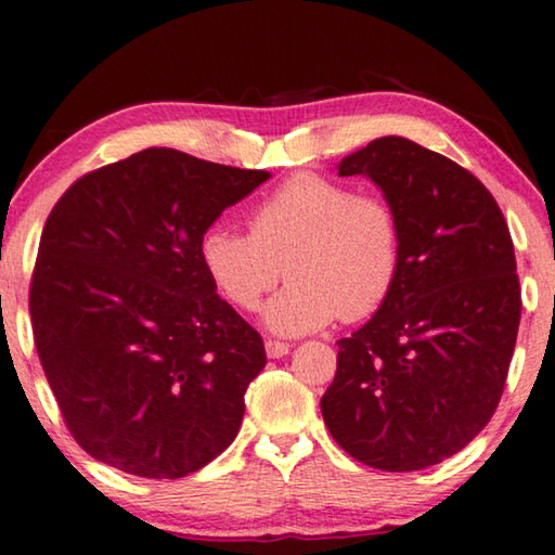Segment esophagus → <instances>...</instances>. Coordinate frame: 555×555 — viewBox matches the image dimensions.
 Returning <instances> with one entry per match:
<instances>
[{
	"instance_id": "1",
	"label": "esophagus",
	"mask_w": 555,
	"mask_h": 555,
	"mask_svg": "<svg viewBox=\"0 0 555 555\" xmlns=\"http://www.w3.org/2000/svg\"><path fill=\"white\" fill-rule=\"evenodd\" d=\"M266 351H268L270 359H283V357H287V353H289V344L268 339L266 341Z\"/></svg>"
}]
</instances>
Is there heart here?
Wrapping results in <instances>:
<instances>
[{
    "label": "heart",
    "instance_id": "1",
    "mask_svg": "<svg viewBox=\"0 0 555 555\" xmlns=\"http://www.w3.org/2000/svg\"><path fill=\"white\" fill-rule=\"evenodd\" d=\"M401 221L378 196L322 175L289 177L250 214V233L208 225L198 241L206 278L241 312L260 307L283 266L289 278L266 307V326L299 337L380 310L401 275Z\"/></svg>",
    "mask_w": 555,
    "mask_h": 555
}]
</instances>
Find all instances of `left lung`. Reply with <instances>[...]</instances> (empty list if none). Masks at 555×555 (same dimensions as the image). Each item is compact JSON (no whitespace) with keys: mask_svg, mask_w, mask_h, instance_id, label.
<instances>
[{"mask_svg":"<svg viewBox=\"0 0 555 555\" xmlns=\"http://www.w3.org/2000/svg\"><path fill=\"white\" fill-rule=\"evenodd\" d=\"M369 177L401 221V275L371 320L339 339L322 396L332 438L363 465L425 469L494 415L521 320L508 225L457 162L380 138L339 162Z\"/></svg>","mask_w":555,"mask_h":555,"instance_id":"left-lung-1","label":"left lung"}]
</instances>
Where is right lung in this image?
Returning <instances> with one entry per match:
<instances>
[{
  "mask_svg": "<svg viewBox=\"0 0 555 555\" xmlns=\"http://www.w3.org/2000/svg\"><path fill=\"white\" fill-rule=\"evenodd\" d=\"M268 179L150 147L80 177L53 206L29 289L34 344L90 457L179 479L238 435L266 347L216 295L198 241Z\"/></svg>",
  "mask_w": 555,
  "mask_h": 555,
  "instance_id": "add662e5",
  "label": "right lung"
}]
</instances>
